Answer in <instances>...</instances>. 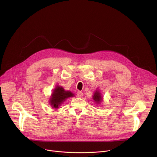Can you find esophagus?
<instances>
[{
	"label": "esophagus",
	"instance_id": "obj_1",
	"mask_svg": "<svg viewBox=\"0 0 157 157\" xmlns=\"http://www.w3.org/2000/svg\"><path fill=\"white\" fill-rule=\"evenodd\" d=\"M82 96H83V93H82V92L78 91V92L77 93V96H78V98H81Z\"/></svg>",
	"mask_w": 157,
	"mask_h": 157
}]
</instances>
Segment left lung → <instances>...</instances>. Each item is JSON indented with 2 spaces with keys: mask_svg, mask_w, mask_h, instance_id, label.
Instances as JSON below:
<instances>
[{
  "mask_svg": "<svg viewBox=\"0 0 157 157\" xmlns=\"http://www.w3.org/2000/svg\"><path fill=\"white\" fill-rule=\"evenodd\" d=\"M93 99L97 103H99L101 101H102V98L101 97V95L98 91L95 92V93L94 94V96H93Z\"/></svg>",
  "mask_w": 157,
  "mask_h": 157,
  "instance_id": "obj_1",
  "label": "left lung"
}]
</instances>
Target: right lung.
Segmentation results:
<instances>
[{
	"instance_id": "add662e5",
	"label": "right lung",
	"mask_w": 157,
	"mask_h": 157,
	"mask_svg": "<svg viewBox=\"0 0 157 157\" xmlns=\"http://www.w3.org/2000/svg\"><path fill=\"white\" fill-rule=\"evenodd\" d=\"M73 96H74V94L71 92L66 91L62 87L57 86L52 95L50 102L53 107L58 108L66 99Z\"/></svg>"
}]
</instances>
